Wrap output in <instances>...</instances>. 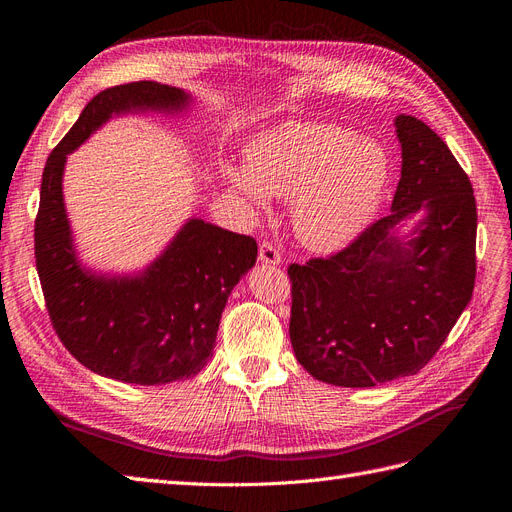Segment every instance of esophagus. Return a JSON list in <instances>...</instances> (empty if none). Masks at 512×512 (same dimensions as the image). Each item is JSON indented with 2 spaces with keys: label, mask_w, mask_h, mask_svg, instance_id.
<instances>
[{
  "label": "esophagus",
  "mask_w": 512,
  "mask_h": 512,
  "mask_svg": "<svg viewBox=\"0 0 512 512\" xmlns=\"http://www.w3.org/2000/svg\"><path fill=\"white\" fill-rule=\"evenodd\" d=\"M258 260L262 262V265H280L282 254H280V250H277L273 241H262Z\"/></svg>",
  "instance_id": "esophagus-1"
}]
</instances>
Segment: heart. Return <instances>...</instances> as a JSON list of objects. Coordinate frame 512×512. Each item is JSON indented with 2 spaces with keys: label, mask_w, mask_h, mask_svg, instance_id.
Masks as SVG:
<instances>
[{
  "label": "heart",
  "mask_w": 512,
  "mask_h": 512,
  "mask_svg": "<svg viewBox=\"0 0 512 512\" xmlns=\"http://www.w3.org/2000/svg\"><path fill=\"white\" fill-rule=\"evenodd\" d=\"M247 168L230 170V181L258 205H267V192L294 200V230L318 252L359 237L389 181L384 149L333 123H288L262 134L247 149Z\"/></svg>",
  "instance_id": "b5f03b06"
}]
</instances>
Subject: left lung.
<instances>
[{
  "label": "left lung",
  "mask_w": 512,
  "mask_h": 512,
  "mask_svg": "<svg viewBox=\"0 0 512 512\" xmlns=\"http://www.w3.org/2000/svg\"><path fill=\"white\" fill-rule=\"evenodd\" d=\"M401 179L393 213L371 222L344 250L292 262L290 342L316 380L365 389L421 371L472 299L476 200L470 177L427 123L395 119ZM428 215L417 235L390 230Z\"/></svg>",
  "instance_id": "8db88e82"
}]
</instances>
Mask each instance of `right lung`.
<instances>
[{
  "label": "right lung",
  "instance_id": "obj_1",
  "mask_svg": "<svg viewBox=\"0 0 512 512\" xmlns=\"http://www.w3.org/2000/svg\"><path fill=\"white\" fill-rule=\"evenodd\" d=\"M185 104L181 89L153 81L104 89L87 102L42 173L34 252L46 312L76 361L128 384L175 382L207 365L228 294L254 267L258 245L254 237L190 220L143 275H91L72 250L61 175L68 153L113 113L177 111Z\"/></svg>",
  "mask_w": 512,
  "mask_h": 512
}]
</instances>
